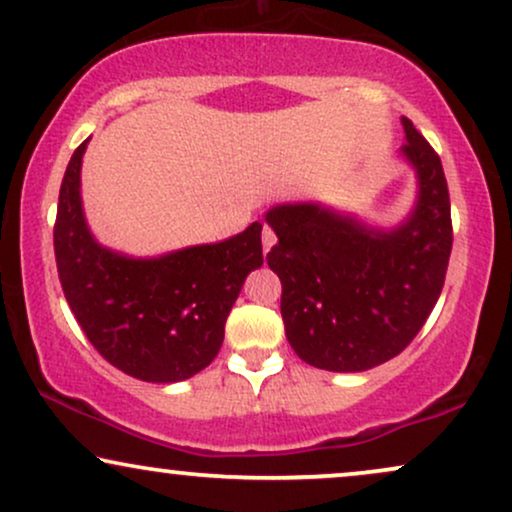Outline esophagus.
<instances>
[{
    "label": "esophagus",
    "instance_id": "obj_1",
    "mask_svg": "<svg viewBox=\"0 0 512 512\" xmlns=\"http://www.w3.org/2000/svg\"><path fill=\"white\" fill-rule=\"evenodd\" d=\"M274 243H276V231L271 229L269 224H264V229H262V248H264V252H269L271 248H274Z\"/></svg>",
    "mask_w": 512,
    "mask_h": 512
}]
</instances>
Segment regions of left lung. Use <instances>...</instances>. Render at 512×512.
Segmentation results:
<instances>
[{
  "mask_svg": "<svg viewBox=\"0 0 512 512\" xmlns=\"http://www.w3.org/2000/svg\"><path fill=\"white\" fill-rule=\"evenodd\" d=\"M401 153L418 172L420 196L397 231H371L316 205L267 212L278 243L267 264L281 278L290 347L309 366L366 371L404 352L444 288L454 226L442 160L401 118Z\"/></svg>",
  "mask_w": 512,
  "mask_h": 512,
  "instance_id": "left-lung-1",
  "label": "left lung"
}]
</instances>
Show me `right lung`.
<instances>
[{"mask_svg":"<svg viewBox=\"0 0 512 512\" xmlns=\"http://www.w3.org/2000/svg\"><path fill=\"white\" fill-rule=\"evenodd\" d=\"M89 141V139H87ZM82 141L58 193L54 252L63 295L108 364L146 383H177L212 364L245 276L262 267V224L160 260L101 248L82 215Z\"/></svg>","mask_w":512,"mask_h":512,"instance_id":"1","label":"right lung"}]
</instances>
